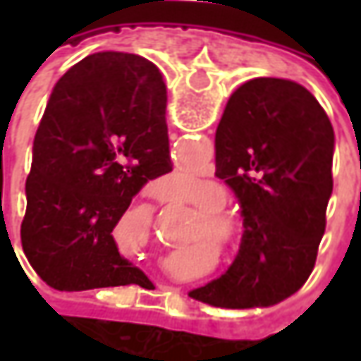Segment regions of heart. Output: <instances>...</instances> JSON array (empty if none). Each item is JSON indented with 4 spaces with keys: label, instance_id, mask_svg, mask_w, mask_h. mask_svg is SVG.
<instances>
[{
    "label": "heart",
    "instance_id": "b5f03b06",
    "mask_svg": "<svg viewBox=\"0 0 361 361\" xmlns=\"http://www.w3.org/2000/svg\"><path fill=\"white\" fill-rule=\"evenodd\" d=\"M195 185H197V190L187 202L192 209L201 211L199 221H201L202 229L207 231V233L201 231V237L202 239L207 237V241L215 239L221 245V249L229 253L241 241L243 227L235 216L225 211H219L227 202V192L211 180H197Z\"/></svg>",
    "mask_w": 361,
    "mask_h": 361
}]
</instances>
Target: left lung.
<instances>
[{
	"label": "left lung",
	"instance_id": "left-lung-1",
	"mask_svg": "<svg viewBox=\"0 0 361 361\" xmlns=\"http://www.w3.org/2000/svg\"><path fill=\"white\" fill-rule=\"evenodd\" d=\"M334 148L331 122L298 82L253 78L231 94L215 134V174L241 202V249L190 298L267 307L307 281L326 231Z\"/></svg>",
	"mask_w": 361,
	"mask_h": 361
}]
</instances>
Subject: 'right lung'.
Here are the masks:
<instances>
[{"label": "right lung", "mask_w": 361, "mask_h": 361, "mask_svg": "<svg viewBox=\"0 0 361 361\" xmlns=\"http://www.w3.org/2000/svg\"><path fill=\"white\" fill-rule=\"evenodd\" d=\"M166 88L142 56L100 51L54 86L25 180L21 247L58 291L138 283L112 231L148 180L173 171Z\"/></svg>", "instance_id": "right-lung-1"}]
</instances>
